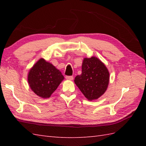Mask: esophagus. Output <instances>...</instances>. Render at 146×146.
<instances>
[{
    "instance_id": "1",
    "label": "esophagus",
    "mask_w": 146,
    "mask_h": 146,
    "mask_svg": "<svg viewBox=\"0 0 146 146\" xmlns=\"http://www.w3.org/2000/svg\"><path fill=\"white\" fill-rule=\"evenodd\" d=\"M66 79L69 80H73V76H66Z\"/></svg>"
}]
</instances>
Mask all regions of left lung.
Returning a JSON list of instances; mask_svg holds the SVG:
<instances>
[{"label": "left lung", "instance_id": "1", "mask_svg": "<svg viewBox=\"0 0 146 146\" xmlns=\"http://www.w3.org/2000/svg\"><path fill=\"white\" fill-rule=\"evenodd\" d=\"M82 72L75 78V83L89 100H96L103 95L108 87L109 72L97 58H84Z\"/></svg>", "mask_w": 146, "mask_h": 146}]
</instances>
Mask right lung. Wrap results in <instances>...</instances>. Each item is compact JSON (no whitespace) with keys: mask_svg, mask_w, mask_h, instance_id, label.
<instances>
[{"mask_svg":"<svg viewBox=\"0 0 146 146\" xmlns=\"http://www.w3.org/2000/svg\"><path fill=\"white\" fill-rule=\"evenodd\" d=\"M27 79L32 90L45 98L50 97L64 80V76L53 65L41 58L30 70Z\"/></svg>","mask_w":146,"mask_h":146,"instance_id":"add662e5","label":"right lung"}]
</instances>
